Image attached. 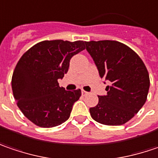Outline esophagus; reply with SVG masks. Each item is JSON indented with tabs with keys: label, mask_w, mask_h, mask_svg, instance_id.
Masks as SVG:
<instances>
[{
	"label": "esophagus",
	"mask_w": 158,
	"mask_h": 158,
	"mask_svg": "<svg viewBox=\"0 0 158 158\" xmlns=\"http://www.w3.org/2000/svg\"><path fill=\"white\" fill-rule=\"evenodd\" d=\"M82 94H83V96H85V95H87V94H88V92H87V91H85L84 90H82Z\"/></svg>",
	"instance_id": "34e87169"
}]
</instances>
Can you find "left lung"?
<instances>
[{
    "mask_svg": "<svg viewBox=\"0 0 158 158\" xmlns=\"http://www.w3.org/2000/svg\"><path fill=\"white\" fill-rule=\"evenodd\" d=\"M99 75L110 82L106 95L90 108L92 119L105 125H122L143 106L150 85L146 66L130 47L117 41L85 42Z\"/></svg>",
    "mask_w": 158,
    "mask_h": 158,
    "instance_id": "left-lung-1",
    "label": "left lung"
}]
</instances>
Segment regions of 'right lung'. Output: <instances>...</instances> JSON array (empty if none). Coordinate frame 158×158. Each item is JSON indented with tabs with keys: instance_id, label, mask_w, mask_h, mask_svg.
<instances>
[{
	"instance_id": "right-lung-1",
	"label": "right lung",
	"mask_w": 158,
	"mask_h": 158,
	"mask_svg": "<svg viewBox=\"0 0 158 158\" xmlns=\"http://www.w3.org/2000/svg\"><path fill=\"white\" fill-rule=\"evenodd\" d=\"M84 49L83 41H43L17 63L11 79L13 96L21 112L35 125L51 128L69 118L82 92L66 91L58 80L67 73L71 58Z\"/></svg>"
}]
</instances>
